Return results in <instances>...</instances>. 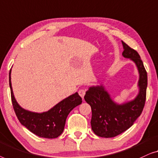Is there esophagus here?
I'll return each mask as SVG.
<instances>
[{"instance_id":"obj_1","label":"esophagus","mask_w":158,"mask_h":158,"mask_svg":"<svg viewBox=\"0 0 158 158\" xmlns=\"http://www.w3.org/2000/svg\"><path fill=\"white\" fill-rule=\"evenodd\" d=\"M85 93H86V91L84 89H79V94L80 95V97H81L82 99L84 98V95H85Z\"/></svg>"}]
</instances>
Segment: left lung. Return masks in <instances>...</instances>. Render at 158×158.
<instances>
[{
    "label": "left lung",
    "instance_id": "obj_1",
    "mask_svg": "<svg viewBox=\"0 0 158 158\" xmlns=\"http://www.w3.org/2000/svg\"><path fill=\"white\" fill-rule=\"evenodd\" d=\"M123 56L137 66L139 72V92L132 101L122 104L112 100L104 86H92L86 92L84 99L92 108V130L97 136L114 137L128 130L140 116L145 106L148 74L143 61L136 51L122 41Z\"/></svg>",
    "mask_w": 158,
    "mask_h": 158
}]
</instances>
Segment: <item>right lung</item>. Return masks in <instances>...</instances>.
Listing matches in <instances>:
<instances>
[{"mask_svg": "<svg viewBox=\"0 0 158 158\" xmlns=\"http://www.w3.org/2000/svg\"><path fill=\"white\" fill-rule=\"evenodd\" d=\"M10 74L11 71L9 72V85L12 104L20 123L39 137L48 139L59 137L63 132L68 114L74 107L81 104L82 99L78 92L63 99L47 112H31L22 108L15 100L10 81Z\"/></svg>", "mask_w": 158, "mask_h": 158, "instance_id": "obj_1", "label": "right lung"}]
</instances>
